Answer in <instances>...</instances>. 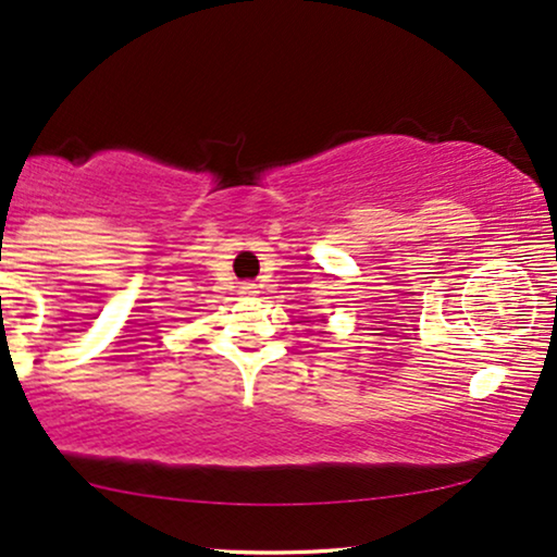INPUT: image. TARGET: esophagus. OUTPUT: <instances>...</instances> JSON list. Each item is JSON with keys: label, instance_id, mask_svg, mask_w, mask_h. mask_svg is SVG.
<instances>
[{"label": "esophagus", "instance_id": "obj_1", "mask_svg": "<svg viewBox=\"0 0 557 557\" xmlns=\"http://www.w3.org/2000/svg\"><path fill=\"white\" fill-rule=\"evenodd\" d=\"M257 293H259V285H255V283L242 285V295H257Z\"/></svg>", "mask_w": 557, "mask_h": 557}]
</instances>
